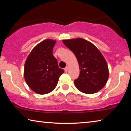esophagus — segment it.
<instances>
[{"instance_id": "1", "label": "esophagus", "mask_w": 131, "mask_h": 131, "mask_svg": "<svg viewBox=\"0 0 131 131\" xmlns=\"http://www.w3.org/2000/svg\"><path fill=\"white\" fill-rule=\"evenodd\" d=\"M68 69H69V68H68V66H66V67L65 69H64V70H65V72H68Z\"/></svg>"}]
</instances>
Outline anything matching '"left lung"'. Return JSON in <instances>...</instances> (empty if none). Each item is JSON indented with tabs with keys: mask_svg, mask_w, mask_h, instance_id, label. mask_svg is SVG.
I'll list each match as a JSON object with an SVG mask.
<instances>
[{
	"mask_svg": "<svg viewBox=\"0 0 131 131\" xmlns=\"http://www.w3.org/2000/svg\"><path fill=\"white\" fill-rule=\"evenodd\" d=\"M62 41L74 53L78 61L80 75L74 81L77 89L88 94L102 89L108 80V69L99 50L91 42L81 38Z\"/></svg>",
	"mask_w": 131,
	"mask_h": 131,
	"instance_id": "8db88e82",
	"label": "left lung"
}]
</instances>
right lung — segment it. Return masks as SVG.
<instances>
[{
  "mask_svg": "<svg viewBox=\"0 0 131 131\" xmlns=\"http://www.w3.org/2000/svg\"><path fill=\"white\" fill-rule=\"evenodd\" d=\"M55 43L51 39L41 41L32 50L25 62L24 78L30 89L37 94H46L54 90L64 72L52 54Z\"/></svg>",
  "mask_w": 131,
  "mask_h": 131,
  "instance_id": "right-lung-1",
  "label": "right lung"
}]
</instances>
